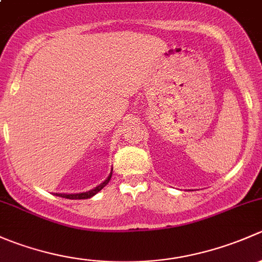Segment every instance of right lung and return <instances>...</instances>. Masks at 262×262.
I'll list each match as a JSON object with an SVG mask.
<instances>
[{
    "label": "right lung",
    "instance_id": "1",
    "mask_svg": "<svg viewBox=\"0 0 262 262\" xmlns=\"http://www.w3.org/2000/svg\"><path fill=\"white\" fill-rule=\"evenodd\" d=\"M112 173H110L109 178H107L106 180L102 182V184H100L99 186H96V187H95V189L90 190V191L81 192V194H55V195H58V196H60V198H66V199H89V198L94 196L95 194H97V192H99L100 190L102 189V187L106 186L107 182H109L110 179H112Z\"/></svg>",
    "mask_w": 262,
    "mask_h": 262
}]
</instances>
